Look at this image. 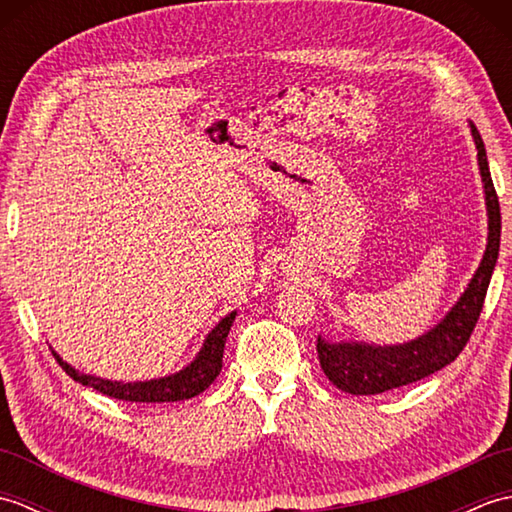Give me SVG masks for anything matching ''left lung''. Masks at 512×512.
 Wrapping results in <instances>:
<instances>
[{"label": "left lung", "mask_w": 512, "mask_h": 512, "mask_svg": "<svg viewBox=\"0 0 512 512\" xmlns=\"http://www.w3.org/2000/svg\"><path fill=\"white\" fill-rule=\"evenodd\" d=\"M471 136L477 149V165L484 184V200L488 215L486 250L469 286L464 288L455 306L444 314L440 323L433 325L416 339L396 345H376L365 341H328L319 336L317 352L325 376L341 391L354 396H374L416 380L436 374L460 356L466 341L471 339L477 319L484 306L488 284L499 255V235H502V215L499 200L488 171L484 140L477 127L469 121Z\"/></svg>", "instance_id": "obj_1"}]
</instances>
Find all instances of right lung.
<instances>
[{"label":"right lung","instance_id":"right-lung-1","mask_svg":"<svg viewBox=\"0 0 512 512\" xmlns=\"http://www.w3.org/2000/svg\"><path fill=\"white\" fill-rule=\"evenodd\" d=\"M235 310L215 325V328L206 334V339L200 347V352L195 354L193 361L182 367L180 372L162 376V378H151V380H132V383H125V380H110L92 374H83L79 369H74L70 363H65L63 358L52 350L54 358H57L59 365L65 369V374L74 378L76 383L88 385L96 391H101L105 396H112L116 400H129V402H178V400H189L193 396L202 394V391L209 387L217 374L222 372V356H224V343L228 330L235 321Z\"/></svg>","mask_w":512,"mask_h":512}]
</instances>
